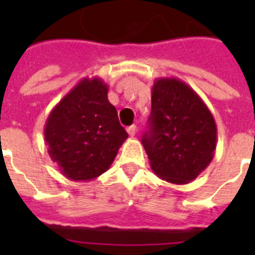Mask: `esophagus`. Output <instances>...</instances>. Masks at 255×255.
I'll use <instances>...</instances> for the list:
<instances>
[{
  "mask_svg": "<svg viewBox=\"0 0 255 255\" xmlns=\"http://www.w3.org/2000/svg\"><path fill=\"white\" fill-rule=\"evenodd\" d=\"M127 132H128V135L133 137L136 133V126H129V127L127 128Z\"/></svg>",
  "mask_w": 255,
  "mask_h": 255,
  "instance_id": "obj_1",
  "label": "esophagus"
}]
</instances>
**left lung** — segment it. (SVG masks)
<instances>
[{"label":"left lung","mask_w":255,"mask_h":255,"mask_svg":"<svg viewBox=\"0 0 255 255\" xmlns=\"http://www.w3.org/2000/svg\"><path fill=\"white\" fill-rule=\"evenodd\" d=\"M149 131L141 139L152 170L172 184L193 181L213 160L217 126L206 104L176 78H159L152 87Z\"/></svg>","instance_id":"left-lung-1"}]
</instances>
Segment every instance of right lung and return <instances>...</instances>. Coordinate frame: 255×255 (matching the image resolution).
<instances>
[{"label":"right lung","instance_id":"right-lung-1","mask_svg":"<svg viewBox=\"0 0 255 255\" xmlns=\"http://www.w3.org/2000/svg\"><path fill=\"white\" fill-rule=\"evenodd\" d=\"M107 94L100 78H85L46 120L47 152L69 180L90 181L104 173L128 137Z\"/></svg>","mask_w":255,"mask_h":255}]
</instances>
